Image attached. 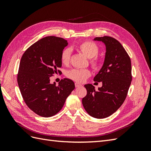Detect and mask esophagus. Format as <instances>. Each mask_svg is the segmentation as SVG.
Returning a JSON list of instances; mask_svg holds the SVG:
<instances>
[{
    "mask_svg": "<svg viewBox=\"0 0 151 151\" xmlns=\"http://www.w3.org/2000/svg\"><path fill=\"white\" fill-rule=\"evenodd\" d=\"M75 86L76 87V88H79V87L82 86V84H79L78 83H75Z\"/></svg>",
    "mask_w": 151,
    "mask_h": 151,
    "instance_id": "34e87169",
    "label": "esophagus"
}]
</instances>
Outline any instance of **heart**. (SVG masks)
I'll use <instances>...</instances> for the list:
<instances>
[{"label": "heart", "mask_w": 151, "mask_h": 151, "mask_svg": "<svg viewBox=\"0 0 151 151\" xmlns=\"http://www.w3.org/2000/svg\"><path fill=\"white\" fill-rule=\"evenodd\" d=\"M76 48L83 53L85 56L90 58V63L95 70H98L101 65V60L96 56L99 52L98 45L91 41H86L76 46ZM71 52L70 49L63 50L60 55L61 63L63 65L69 64ZM91 72L89 69H77L74 68L68 72L67 77L77 82L83 83L90 77Z\"/></svg>", "instance_id": "obj_1"}]
</instances>
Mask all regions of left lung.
Returning <instances> with one entry per match:
<instances>
[{"mask_svg":"<svg viewBox=\"0 0 151 151\" xmlns=\"http://www.w3.org/2000/svg\"><path fill=\"white\" fill-rule=\"evenodd\" d=\"M94 40L106 46L103 65L94 78L103 86L96 91L93 85H84L87 95L82 102L89 115L101 119L111 115L124 102L132 79V66L129 55L118 40L106 36Z\"/></svg>","mask_w":151,"mask_h":151,"instance_id":"obj_1","label":"left lung"}]
</instances>
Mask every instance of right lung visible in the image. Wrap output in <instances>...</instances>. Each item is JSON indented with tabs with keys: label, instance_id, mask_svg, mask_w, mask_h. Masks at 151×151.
<instances>
[{
	"label": "right lung",
	"instance_id": "right-lung-1",
	"mask_svg": "<svg viewBox=\"0 0 151 151\" xmlns=\"http://www.w3.org/2000/svg\"><path fill=\"white\" fill-rule=\"evenodd\" d=\"M67 41L50 36L38 40L27 49L21 57L17 83L28 108L38 115L50 117L60 111L67 98L75 88L69 79H62L58 86L50 84L55 73H60V55Z\"/></svg>",
	"mask_w": 151,
	"mask_h": 151
}]
</instances>
